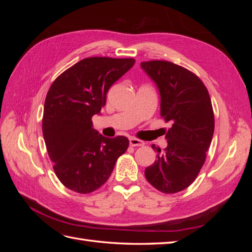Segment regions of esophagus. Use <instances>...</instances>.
<instances>
[{"mask_svg": "<svg viewBox=\"0 0 252 252\" xmlns=\"http://www.w3.org/2000/svg\"><path fill=\"white\" fill-rule=\"evenodd\" d=\"M129 144H130L131 146H144L145 143L136 138H130L129 139Z\"/></svg>", "mask_w": 252, "mask_h": 252, "instance_id": "1", "label": "esophagus"}]
</instances>
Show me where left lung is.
<instances>
[{
  "mask_svg": "<svg viewBox=\"0 0 252 252\" xmlns=\"http://www.w3.org/2000/svg\"><path fill=\"white\" fill-rule=\"evenodd\" d=\"M161 95V117L172 126L166 133L167 147L145 169L150 184L164 193L190 186L200 173L215 131V114L208 90L193 72L168 61L142 62Z\"/></svg>",
  "mask_w": 252,
  "mask_h": 252,
  "instance_id": "obj_1",
  "label": "left lung"
}]
</instances>
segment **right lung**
I'll return each instance as SVG.
<instances>
[{"instance_id":"add662e5","label":"right lung","mask_w":252,"mask_h":252,"mask_svg":"<svg viewBox=\"0 0 252 252\" xmlns=\"http://www.w3.org/2000/svg\"><path fill=\"white\" fill-rule=\"evenodd\" d=\"M134 59H84L53 81L44 104L43 135L58 179L68 189L90 193L105 184L117 159L125 154L126 136L105 138L93 128V118L106 94Z\"/></svg>"}]
</instances>
